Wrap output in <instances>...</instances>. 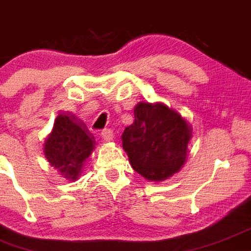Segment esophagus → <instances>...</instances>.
Segmentation results:
<instances>
[{
  "instance_id": "obj_1",
  "label": "esophagus",
  "mask_w": 251,
  "mask_h": 251,
  "mask_svg": "<svg viewBox=\"0 0 251 251\" xmlns=\"http://www.w3.org/2000/svg\"><path fill=\"white\" fill-rule=\"evenodd\" d=\"M100 135H102L104 141H111L114 139V133H112L111 129H104Z\"/></svg>"
}]
</instances>
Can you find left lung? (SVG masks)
Returning <instances> with one entry per match:
<instances>
[{"instance_id":"obj_1","label":"left lung","mask_w":251,"mask_h":251,"mask_svg":"<svg viewBox=\"0 0 251 251\" xmlns=\"http://www.w3.org/2000/svg\"><path fill=\"white\" fill-rule=\"evenodd\" d=\"M134 116V123L122 134L131 167L151 181L173 176L186 161L191 126L162 103H139Z\"/></svg>"}]
</instances>
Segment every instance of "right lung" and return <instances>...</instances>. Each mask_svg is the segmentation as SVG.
<instances>
[{
  "label": "right lung",
  "instance_id": "1",
  "mask_svg": "<svg viewBox=\"0 0 251 251\" xmlns=\"http://www.w3.org/2000/svg\"><path fill=\"white\" fill-rule=\"evenodd\" d=\"M94 148V135L75 115L67 114L55 118L52 133L45 141L44 153L64 178L75 180Z\"/></svg>",
  "mask_w": 251,
  "mask_h": 251
}]
</instances>
